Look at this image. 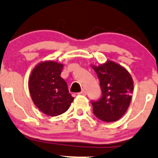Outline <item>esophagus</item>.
<instances>
[{
    "label": "esophagus",
    "mask_w": 158,
    "mask_h": 158,
    "mask_svg": "<svg viewBox=\"0 0 158 158\" xmlns=\"http://www.w3.org/2000/svg\"><path fill=\"white\" fill-rule=\"evenodd\" d=\"M78 94H80V95H86V94H87V92H86V90H81L80 93H78Z\"/></svg>",
    "instance_id": "esophagus-1"
}]
</instances>
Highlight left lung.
Here are the masks:
<instances>
[{"label":"left lung","mask_w":158,"mask_h":158,"mask_svg":"<svg viewBox=\"0 0 158 158\" xmlns=\"http://www.w3.org/2000/svg\"><path fill=\"white\" fill-rule=\"evenodd\" d=\"M100 80L102 97L92 101L95 116L105 122L119 120L130 106L134 89V81L125 68L107 60L99 66L91 65Z\"/></svg>","instance_id":"1"}]
</instances>
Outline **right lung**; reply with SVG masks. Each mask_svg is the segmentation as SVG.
<instances>
[{
  "mask_svg": "<svg viewBox=\"0 0 158 158\" xmlns=\"http://www.w3.org/2000/svg\"><path fill=\"white\" fill-rule=\"evenodd\" d=\"M63 64L45 60L37 64L31 71L28 88L36 107L47 115L55 117L69 108L74 98L61 77Z\"/></svg>",
  "mask_w": 158,
  "mask_h": 158,
  "instance_id": "1",
  "label": "right lung"
}]
</instances>
